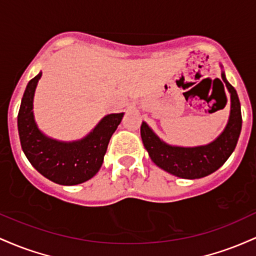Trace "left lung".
Listing matches in <instances>:
<instances>
[{
  "instance_id": "left-lung-1",
  "label": "left lung",
  "mask_w": 256,
  "mask_h": 256,
  "mask_svg": "<svg viewBox=\"0 0 256 256\" xmlns=\"http://www.w3.org/2000/svg\"><path fill=\"white\" fill-rule=\"evenodd\" d=\"M221 78L231 98V110L225 129L212 142L194 148L170 145L163 142L148 123L142 122L140 128L142 144L152 162L160 169L182 179H200L218 170L231 156L242 129V114L237 92L226 80L224 70Z\"/></svg>"
}]
</instances>
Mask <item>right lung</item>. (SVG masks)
<instances>
[{
  "mask_svg": "<svg viewBox=\"0 0 256 256\" xmlns=\"http://www.w3.org/2000/svg\"><path fill=\"white\" fill-rule=\"evenodd\" d=\"M42 72L28 83L18 114L20 144L34 168L59 185H78L99 172L108 142L124 112L106 114L90 134L80 140L60 142L46 136L34 116V96Z\"/></svg>",
  "mask_w": 256,
  "mask_h": 256,
  "instance_id": "1",
  "label": "right lung"
}]
</instances>
